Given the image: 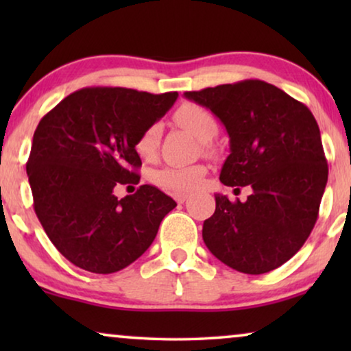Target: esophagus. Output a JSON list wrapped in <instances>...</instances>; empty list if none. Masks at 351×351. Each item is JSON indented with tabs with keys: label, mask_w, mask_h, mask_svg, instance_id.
Returning a JSON list of instances; mask_svg holds the SVG:
<instances>
[{
	"label": "esophagus",
	"mask_w": 351,
	"mask_h": 351,
	"mask_svg": "<svg viewBox=\"0 0 351 351\" xmlns=\"http://www.w3.org/2000/svg\"><path fill=\"white\" fill-rule=\"evenodd\" d=\"M174 199H176L179 204H182V203H185L186 199H189V195H186V193H176V195H174Z\"/></svg>",
	"instance_id": "1"
}]
</instances>
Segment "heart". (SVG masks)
<instances>
[{"instance_id":"1","label":"heart","mask_w":351,"mask_h":351,"mask_svg":"<svg viewBox=\"0 0 351 351\" xmlns=\"http://www.w3.org/2000/svg\"><path fill=\"white\" fill-rule=\"evenodd\" d=\"M174 119L177 124L198 137L206 147H209V141L217 134V121L214 114L208 108L198 104H182L176 110ZM161 126L150 124L143 129L136 141V152L142 160H153L160 147ZM206 176V167L203 165L189 166H167L156 171L152 176V180L162 190L171 193H190L203 184Z\"/></svg>"}]
</instances>
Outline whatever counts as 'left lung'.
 Listing matches in <instances>:
<instances>
[{"mask_svg":"<svg viewBox=\"0 0 351 351\" xmlns=\"http://www.w3.org/2000/svg\"><path fill=\"white\" fill-rule=\"evenodd\" d=\"M184 95L227 129L230 155L220 182L252 189L244 203L215 195V213L203 223L204 244L237 271L275 270L304 246L318 219L328 184L318 123L306 105L261 80Z\"/></svg>","mask_w":351,"mask_h":351,"instance_id":"left-lung-1","label":"left lung"}]
</instances>
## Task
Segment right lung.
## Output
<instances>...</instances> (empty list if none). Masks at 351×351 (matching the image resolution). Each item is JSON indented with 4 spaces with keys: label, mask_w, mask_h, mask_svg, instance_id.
<instances>
[{
    "label": "right lung",
    "mask_w": 351,
    "mask_h": 351,
    "mask_svg": "<svg viewBox=\"0 0 351 351\" xmlns=\"http://www.w3.org/2000/svg\"><path fill=\"white\" fill-rule=\"evenodd\" d=\"M179 97L126 88H84L45 114L33 134L27 176L33 208L52 244L86 271L123 270L150 247L177 206L153 185L117 198V185L138 184L136 141Z\"/></svg>",
    "instance_id": "1"
}]
</instances>
